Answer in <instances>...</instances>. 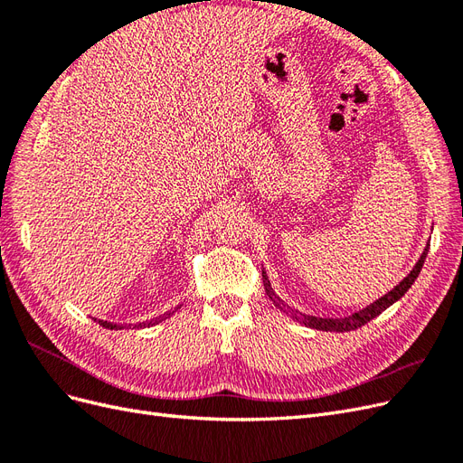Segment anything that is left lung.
<instances>
[{
  "label": "left lung",
  "instance_id": "left-lung-1",
  "mask_svg": "<svg viewBox=\"0 0 463 463\" xmlns=\"http://www.w3.org/2000/svg\"><path fill=\"white\" fill-rule=\"evenodd\" d=\"M427 250L429 247H425V250L421 253V257H419V260L415 262L413 269L410 270V274L405 276L402 282L398 286L392 288L388 293H384L383 298H378L376 301H373L371 305L363 307V309L347 315V317H340V318H334V317H315V315H305L298 309H291L289 305H286L282 299H279L276 296V291L272 289L270 286V279L269 276H266V270L262 269V282H264V291L266 296H269V299L274 303L276 309H279L282 313L289 315L293 320L301 322V325H305L307 328H315V330H325V332H349V330H355V328H361L363 325H367L369 320L376 318L378 315H381L383 311H386L390 305H394L400 298H403V293L408 291L411 288V284L415 282V278L419 276V272H421L423 269V262L427 259Z\"/></svg>",
  "mask_w": 463,
  "mask_h": 463
}]
</instances>
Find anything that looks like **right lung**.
Wrapping results in <instances>:
<instances>
[{
    "mask_svg": "<svg viewBox=\"0 0 463 463\" xmlns=\"http://www.w3.org/2000/svg\"><path fill=\"white\" fill-rule=\"evenodd\" d=\"M177 309H181V305L175 307V311H177ZM175 311H167V313H164V315H160V317H156V318L145 320V322H141V325H137V328H150V326H154V325H160L162 320L170 318ZM94 320H96V318H94ZM96 322H98V325H100V326L109 328V330H121V328H123V325H116V322H108V320H96Z\"/></svg>",
    "mask_w": 463,
    "mask_h": 463,
    "instance_id": "1",
    "label": "right lung"
}]
</instances>
